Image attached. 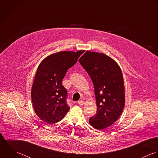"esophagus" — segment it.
<instances>
[{
  "instance_id": "esophagus-1",
  "label": "esophagus",
  "mask_w": 158,
  "mask_h": 158,
  "mask_svg": "<svg viewBox=\"0 0 158 158\" xmlns=\"http://www.w3.org/2000/svg\"><path fill=\"white\" fill-rule=\"evenodd\" d=\"M78 104H79L80 106H83L85 103H84V101L81 100V101H78Z\"/></svg>"
}]
</instances>
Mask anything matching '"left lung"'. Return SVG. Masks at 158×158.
Segmentation results:
<instances>
[{"instance_id": "left-lung-1", "label": "left lung", "mask_w": 158, "mask_h": 158, "mask_svg": "<svg viewBox=\"0 0 158 158\" xmlns=\"http://www.w3.org/2000/svg\"><path fill=\"white\" fill-rule=\"evenodd\" d=\"M79 62L91 77L95 89L97 111L89 123L102 131L114 124L124 109L125 94L122 69L113 59L96 52L86 51Z\"/></svg>"}]
</instances>
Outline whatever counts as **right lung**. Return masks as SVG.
Returning <instances> with one entry per match:
<instances>
[{"mask_svg":"<svg viewBox=\"0 0 158 158\" xmlns=\"http://www.w3.org/2000/svg\"><path fill=\"white\" fill-rule=\"evenodd\" d=\"M84 52H56L40 63L32 84L31 98L35 112L43 122L56 123L69 110L66 102L67 91L62 82L67 70L77 62Z\"/></svg>","mask_w":158,"mask_h":158,"instance_id":"add662e5","label":"right lung"}]
</instances>
